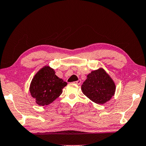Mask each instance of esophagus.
<instances>
[{
    "label": "esophagus",
    "instance_id": "34e87169",
    "mask_svg": "<svg viewBox=\"0 0 146 146\" xmlns=\"http://www.w3.org/2000/svg\"><path fill=\"white\" fill-rule=\"evenodd\" d=\"M74 84H77V85H80L81 84V80H79L76 81V82H74Z\"/></svg>",
    "mask_w": 146,
    "mask_h": 146
}]
</instances>
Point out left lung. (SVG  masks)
I'll use <instances>...</instances> for the list:
<instances>
[{
	"label": "left lung",
	"mask_w": 146,
	"mask_h": 146,
	"mask_svg": "<svg viewBox=\"0 0 146 146\" xmlns=\"http://www.w3.org/2000/svg\"><path fill=\"white\" fill-rule=\"evenodd\" d=\"M81 87L87 97L98 104L109 101L116 89L113 80L102 68L89 73Z\"/></svg>",
	"instance_id": "obj_1"
}]
</instances>
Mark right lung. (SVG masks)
<instances>
[{
	"instance_id": "add662e5",
	"label": "right lung",
	"mask_w": 146,
	"mask_h": 146,
	"mask_svg": "<svg viewBox=\"0 0 146 146\" xmlns=\"http://www.w3.org/2000/svg\"><path fill=\"white\" fill-rule=\"evenodd\" d=\"M67 83L55 75L49 66H45L36 74L31 81L29 91L39 106L48 105L59 97Z\"/></svg>"
}]
</instances>
